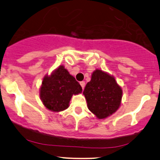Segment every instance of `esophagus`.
Listing matches in <instances>:
<instances>
[{"label": "esophagus", "instance_id": "obj_1", "mask_svg": "<svg viewBox=\"0 0 160 160\" xmlns=\"http://www.w3.org/2000/svg\"><path fill=\"white\" fill-rule=\"evenodd\" d=\"M80 86H81L82 89H84V87H85V82H84V81L80 82Z\"/></svg>", "mask_w": 160, "mask_h": 160}]
</instances>
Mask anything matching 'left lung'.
I'll list each match as a JSON object with an SVG mask.
<instances>
[{
	"label": "left lung",
	"mask_w": 160,
	"mask_h": 160,
	"mask_svg": "<svg viewBox=\"0 0 160 160\" xmlns=\"http://www.w3.org/2000/svg\"><path fill=\"white\" fill-rule=\"evenodd\" d=\"M82 94L89 111L99 120H104L120 108L122 89L113 75L96 69L92 73L91 80L86 83Z\"/></svg>",
	"instance_id": "obj_1"
}]
</instances>
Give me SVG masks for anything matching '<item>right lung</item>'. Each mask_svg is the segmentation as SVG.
<instances>
[{"instance_id": "add662e5", "label": "right lung", "mask_w": 160, "mask_h": 160, "mask_svg": "<svg viewBox=\"0 0 160 160\" xmlns=\"http://www.w3.org/2000/svg\"><path fill=\"white\" fill-rule=\"evenodd\" d=\"M82 92V87L64 65L46 74L40 87V98L49 111L58 113L69 107L73 95Z\"/></svg>"}]
</instances>
